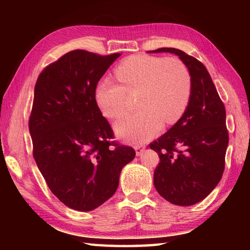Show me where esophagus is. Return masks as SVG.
Listing matches in <instances>:
<instances>
[{
    "label": "esophagus",
    "instance_id": "34e87169",
    "mask_svg": "<svg viewBox=\"0 0 250 250\" xmlns=\"http://www.w3.org/2000/svg\"><path fill=\"white\" fill-rule=\"evenodd\" d=\"M134 150H135V154H137L138 156H140L143 152H145L146 146H137L134 147Z\"/></svg>",
    "mask_w": 250,
    "mask_h": 250
}]
</instances>
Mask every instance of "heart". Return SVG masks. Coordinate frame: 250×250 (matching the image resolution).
<instances>
[{
    "label": "heart",
    "mask_w": 250,
    "mask_h": 250,
    "mask_svg": "<svg viewBox=\"0 0 250 250\" xmlns=\"http://www.w3.org/2000/svg\"><path fill=\"white\" fill-rule=\"evenodd\" d=\"M119 82L105 77L98 83L95 96L101 112L115 119L128 107L126 92L139 91L137 111L115 124L117 134L125 140L141 143L153 137L162 125L179 121L188 108L192 92L189 71L177 58L135 55L115 69Z\"/></svg>",
    "instance_id": "obj_1"
}]
</instances>
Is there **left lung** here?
<instances>
[{"label": "left lung", "mask_w": 250, "mask_h": 250, "mask_svg": "<svg viewBox=\"0 0 250 250\" xmlns=\"http://www.w3.org/2000/svg\"><path fill=\"white\" fill-rule=\"evenodd\" d=\"M147 53L176 55L191 75V98L183 116L150 145L160 156L153 176L156 191L172 204L191 206L204 200L222 179L228 146L225 107L196 58L171 47Z\"/></svg>", "instance_id": "8db88e82"}]
</instances>
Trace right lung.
I'll return each mask as SVG.
<instances>
[{
    "mask_svg": "<svg viewBox=\"0 0 250 250\" xmlns=\"http://www.w3.org/2000/svg\"><path fill=\"white\" fill-rule=\"evenodd\" d=\"M120 54L76 49L42 71L34 89L29 133L33 155L59 201L89 211L116 193L130 146L110 142L113 132L96 101L97 83Z\"/></svg>",
    "mask_w": 250,
    "mask_h": 250,
    "instance_id": "1",
    "label": "right lung"
}]
</instances>
